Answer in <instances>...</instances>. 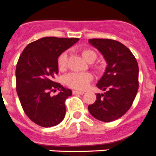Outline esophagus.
<instances>
[{
  "mask_svg": "<svg viewBox=\"0 0 156 156\" xmlns=\"http://www.w3.org/2000/svg\"><path fill=\"white\" fill-rule=\"evenodd\" d=\"M73 94H80L83 95L84 94V91H79V90H73Z\"/></svg>",
  "mask_w": 156,
  "mask_h": 156,
  "instance_id": "obj_1",
  "label": "esophagus"
}]
</instances>
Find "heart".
I'll return each instance as SVG.
<instances>
[{"label":"heart","instance_id":"1","mask_svg":"<svg viewBox=\"0 0 156 156\" xmlns=\"http://www.w3.org/2000/svg\"><path fill=\"white\" fill-rule=\"evenodd\" d=\"M83 58L88 62H93L96 58L97 54L90 49H83L81 51ZM67 54L66 52L62 53L58 58V66L59 70L63 71L66 68ZM92 80V75L90 73H71L65 78V83L70 87L76 90H84L89 83Z\"/></svg>","mask_w":156,"mask_h":156}]
</instances>
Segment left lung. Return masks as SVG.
Here are the masks:
<instances>
[{
  "instance_id": "left-lung-1",
  "label": "left lung",
  "mask_w": 156,
  "mask_h": 156,
  "mask_svg": "<svg viewBox=\"0 0 156 156\" xmlns=\"http://www.w3.org/2000/svg\"><path fill=\"white\" fill-rule=\"evenodd\" d=\"M107 62L97 87L105 91L88 106L95 119L112 122L122 117L131 107L138 90V65L132 52L120 42L110 39H89Z\"/></svg>"
}]
</instances>
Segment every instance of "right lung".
Wrapping results in <instances>:
<instances>
[{"mask_svg":"<svg viewBox=\"0 0 156 156\" xmlns=\"http://www.w3.org/2000/svg\"><path fill=\"white\" fill-rule=\"evenodd\" d=\"M79 41L78 38H41L27 45L16 66V90L25 113L36 124L51 127L66 115L65 101L70 89L54 81L58 73V58ZM59 90L55 96L50 92Z\"/></svg>","mask_w":156,"mask_h":156,"instance_id":"obj_1","label":"right lung"}]
</instances>
